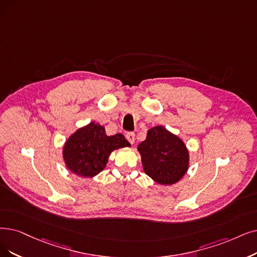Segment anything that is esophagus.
I'll use <instances>...</instances> for the list:
<instances>
[{
  "label": "esophagus",
  "instance_id": "34e87169",
  "mask_svg": "<svg viewBox=\"0 0 257 257\" xmlns=\"http://www.w3.org/2000/svg\"><path fill=\"white\" fill-rule=\"evenodd\" d=\"M126 139L128 140L131 145H134V142H135V134H134V133H127Z\"/></svg>",
  "mask_w": 257,
  "mask_h": 257
}]
</instances>
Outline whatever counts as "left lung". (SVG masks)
Returning <instances> with one entry per match:
<instances>
[{
	"label": "left lung",
	"mask_w": 257,
	"mask_h": 257,
	"mask_svg": "<svg viewBox=\"0 0 257 257\" xmlns=\"http://www.w3.org/2000/svg\"><path fill=\"white\" fill-rule=\"evenodd\" d=\"M143 170L161 186L177 183L189 170L190 154L181 138L162 125L150 128L137 148Z\"/></svg>",
	"instance_id": "obj_1"
}]
</instances>
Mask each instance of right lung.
Returning a JSON list of instances; mask_svg holds the SVG:
<instances>
[{
    "label": "right lung",
    "mask_w": 257,
    "mask_h": 257,
    "mask_svg": "<svg viewBox=\"0 0 257 257\" xmlns=\"http://www.w3.org/2000/svg\"><path fill=\"white\" fill-rule=\"evenodd\" d=\"M126 147L131 145L122 134L107 136L104 126L93 121L67 138L62 156L71 173L90 178L105 169L111 152Z\"/></svg>",
    "instance_id": "add662e5"
}]
</instances>
